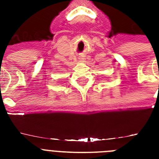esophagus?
<instances>
[{
    "instance_id": "34e87169",
    "label": "esophagus",
    "mask_w": 159,
    "mask_h": 159,
    "mask_svg": "<svg viewBox=\"0 0 159 159\" xmlns=\"http://www.w3.org/2000/svg\"><path fill=\"white\" fill-rule=\"evenodd\" d=\"M84 60H85V58L83 57H79V62H84Z\"/></svg>"
}]
</instances>
